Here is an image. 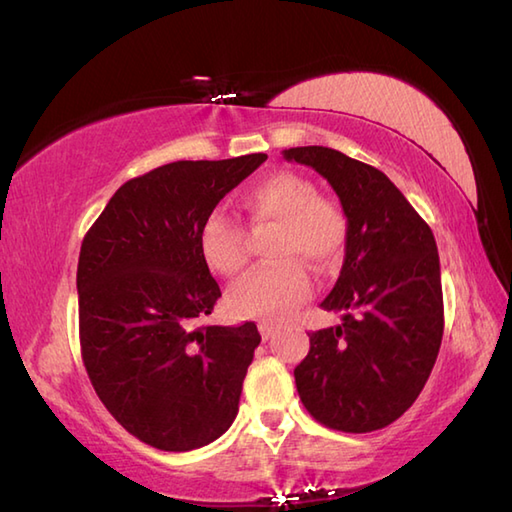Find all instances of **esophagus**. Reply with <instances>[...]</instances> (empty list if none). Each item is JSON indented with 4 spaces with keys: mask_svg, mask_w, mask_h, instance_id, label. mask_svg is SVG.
Masks as SVG:
<instances>
[{
    "mask_svg": "<svg viewBox=\"0 0 512 512\" xmlns=\"http://www.w3.org/2000/svg\"><path fill=\"white\" fill-rule=\"evenodd\" d=\"M258 329H260V336H263V340L274 338L278 333V325H274V322H260Z\"/></svg>",
    "mask_w": 512,
    "mask_h": 512,
    "instance_id": "34e87169",
    "label": "esophagus"
}]
</instances>
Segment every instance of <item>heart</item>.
<instances>
[{
	"label": "heart",
	"instance_id": "heart-1",
	"mask_svg": "<svg viewBox=\"0 0 512 512\" xmlns=\"http://www.w3.org/2000/svg\"><path fill=\"white\" fill-rule=\"evenodd\" d=\"M254 232L278 229L269 254L278 263L260 267L229 289V309L243 318L278 320L302 305L314 283L305 263L318 271L338 265L347 241V218L320 198L318 187L294 172H276L245 192ZM249 232L243 223L214 210L198 234L203 260L216 274L238 276L249 265Z\"/></svg>",
	"mask_w": 512,
	"mask_h": 512
}]
</instances>
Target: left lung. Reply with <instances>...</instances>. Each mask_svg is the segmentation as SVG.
Returning <instances> with one entry per match:
<instances>
[{
  "instance_id": "obj_1",
  "label": "left lung",
  "mask_w": 512,
  "mask_h": 512,
  "mask_svg": "<svg viewBox=\"0 0 512 512\" xmlns=\"http://www.w3.org/2000/svg\"><path fill=\"white\" fill-rule=\"evenodd\" d=\"M283 156L327 179L347 216L340 276L320 302L342 311V322L309 333L307 358L294 369L298 395L329 429H384L417 400L442 344L433 232L371 165L322 145L289 148Z\"/></svg>"
}]
</instances>
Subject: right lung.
<instances>
[{
  "label": "right lung",
  "instance_id": "obj_1",
  "mask_svg": "<svg viewBox=\"0 0 512 512\" xmlns=\"http://www.w3.org/2000/svg\"><path fill=\"white\" fill-rule=\"evenodd\" d=\"M267 154L174 161L123 183L77 267L81 358L125 431L161 451L218 440L260 344L254 322L201 325L221 289L198 247L205 216Z\"/></svg>",
  "mask_w": 512,
  "mask_h": 512
}]
</instances>
